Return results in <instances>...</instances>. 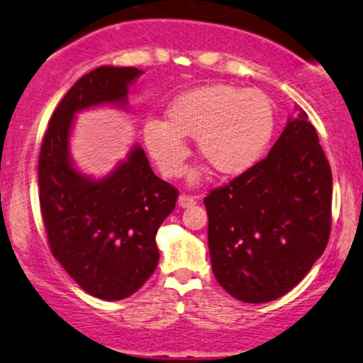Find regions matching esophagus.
Returning a JSON list of instances; mask_svg holds the SVG:
<instances>
[{"mask_svg":"<svg viewBox=\"0 0 363 363\" xmlns=\"http://www.w3.org/2000/svg\"><path fill=\"white\" fill-rule=\"evenodd\" d=\"M196 201H197V197L196 196H189V194H181L179 196V206H181V208H191V206H194L196 204Z\"/></svg>","mask_w":363,"mask_h":363,"instance_id":"34e87169","label":"esophagus"}]
</instances>
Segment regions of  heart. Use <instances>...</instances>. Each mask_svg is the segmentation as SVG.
I'll return each instance as SVG.
<instances>
[{
  "label": "heart",
  "mask_w": 363,
  "mask_h": 363,
  "mask_svg": "<svg viewBox=\"0 0 363 363\" xmlns=\"http://www.w3.org/2000/svg\"><path fill=\"white\" fill-rule=\"evenodd\" d=\"M167 122L150 118L142 128L144 145L166 177L186 171L197 137L203 157L219 174L236 176L253 167L274 132V108L264 91L235 85H206L177 95L167 107Z\"/></svg>",
  "instance_id": "obj_1"
}]
</instances>
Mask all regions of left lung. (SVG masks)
Here are the masks:
<instances>
[{
	"instance_id": "obj_1",
	"label": "left lung",
	"mask_w": 363,
	"mask_h": 363,
	"mask_svg": "<svg viewBox=\"0 0 363 363\" xmlns=\"http://www.w3.org/2000/svg\"><path fill=\"white\" fill-rule=\"evenodd\" d=\"M296 110L263 160L204 197L213 273L245 303L295 288L330 238L332 169L308 116Z\"/></svg>"
}]
</instances>
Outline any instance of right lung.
Returning <instances> with one entry per match:
<instances>
[{"label":"right lung","mask_w":363,"mask_h":363,"mask_svg":"<svg viewBox=\"0 0 363 363\" xmlns=\"http://www.w3.org/2000/svg\"><path fill=\"white\" fill-rule=\"evenodd\" d=\"M134 67H99L82 77L55 108L38 159L40 208L48 245L82 290L100 300L130 296L159 263L155 235L176 208L179 192L159 179L139 145L104 179L73 167L68 139L80 110L125 107Z\"/></svg>","instance_id":"obj_1"}]
</instances>
